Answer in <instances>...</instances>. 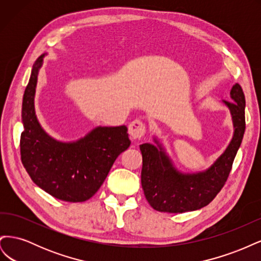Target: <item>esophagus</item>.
I'll return each mask as SVG.
<instances>
[{
    "instance_id": "34e87169",
    "label": "esophagus",
    "mask_w": 261,
    "mask_h": 261,
    "mask_svg": "<svg viewBox=\"0 0 261 261\" xmlns=\"http://www.w3.org/2000/svg\"><path fill=\"white\" fill-rule=\"evenodd\" d=\"M128 133L134 139L143 138L146 134V125L140 120L133 121L128 126Z\"/></svg>"
}]
</instances>
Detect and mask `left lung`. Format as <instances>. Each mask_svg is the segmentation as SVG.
Segmentation results:
<instances>
[{"label": "left lung", "instance_id": "8db88e82", "mask_svg": "<svg viewBox=\"0 0 261 261\" xmlns=\"http://www.w3.org/2000/svg\"><path fill=\"white\" fill-rule=\"evenodd\" d=\"M233 102L223 101L230 109L234 126L231 143L207 170L197 173L179 172L155 137V145H140L143 154L141 186L149 204L160 212L181 213L198 210L209 204L225 184L234 158L245 133V96L242 87L231 89Z\"/></svg>", "mask_w": 261, "mask_h": 261}]
</instances>
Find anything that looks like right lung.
I'll return each mask as SVG.
<instances>
[{
    "mask_svg": "<svg viewBox=\"0 0 261 261\" xmlns=\"http://www.w3.org/2000/svg\"><path fill=\"white\" fill-rule=\"evenodd\" d=\"M44 54L31 69L22 98L20 155L34 183L55 198L82 202L98 192L116 158L130 145L125 125L98 126L76 141L63 143L41 127L35 111L39 69Z\"/></svg>",
    "mask_w": 261,
    "mask_h": 261,
    "instance_id": "add662e5",
    "label": "right lung"
}]
</instances>
